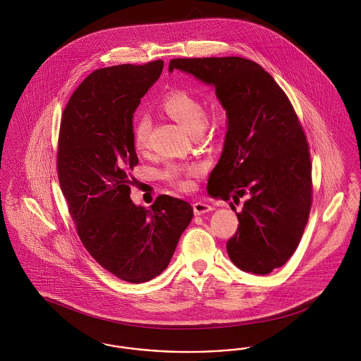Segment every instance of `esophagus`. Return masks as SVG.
<instances>
[{"label": "esophagus", "mask_w": 361, "mask_h": 361, "mask_svg": "<svg viewBox=\"0 0 361 361\" xmlns=\"http://www.w3.org/2000/svg\"><path fill=\"white\" fill-rule=\"evenodd\" d=\"M209 211H212V207L209 206V204L202 203V202L193 203V212H195V215H203V214L209 212Z\"/></svg>", "instance_id": "esophagus-1"}]
</instances>
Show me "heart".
I'll return each instance as SVG.
<instances>
[{"label":"heart","instance_id":"b5f03b06","mask_svg":"<svg viewBox=\"0 0 361 361\" xmlns=\"http://www.w3.org/2000/svg\"><path fill=\"white\" fill-rule=\"evenodd\" d=\"M162 109L173 118L177 123H180L190 134H196L202 131L206 126V109L202 100L192 92L187 89L176 87L165 94L162 99ZM211 116L214 121H224L226 118V111L219 104H215L211 109ZM152 121L150 118L140 112L137 114L133 126H131V135L135 149L142 152L149 145ZM203 168L197 164L190 165H181V164H172L169 165L164 176L165 178L174 185L176 188L181 190H188L192 188V177L200 174Z\"/></svg>","mask_w":361,"mask_h":361}]
</instances>
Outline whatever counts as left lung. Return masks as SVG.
Returning a JSON list of instances; mask_svg holds the SVG:
<instances>
[{
  "mask_svg": "<svg viewBox=\"0 0 361 361\" xmlns=\"http://www.w3.org/2000/svg\"><path fill=\"white\" fill-rule=\"evenodd\" d=\"M181 70L215 86L227 133L208 193L228 200L247 195L230 259L245 272L271 274L296 250L312 203L309 143L290 99L258 63L240 56L176 58Z\"/></svg>",
  "mask_w": 361,
  "mask_h": 361,
  "instance_id": "1",
  "label": "left lung"
}]
</instances>
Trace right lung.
Masks as SVG:
<instances>
[{
    "label": "right lung",
    "mask_w": 361,
    "mask_h": 361,
    "mask_svg": "<svg viewBox=\"0 0 361 361\" xmlns=\"http://www.w3.org/2000/svg\"><path fill=\"white\" fill-rule=\"evenodd\" d=\"M162 68L158 59L94 70L71 94L59 128L58 178L77 234L104 269L130 283L166 269L193 216L189 203L168 195L149 209L130 199L133 118Z\"/></svg>",
    "instance_id": "obj_1"
}]
</instances>
